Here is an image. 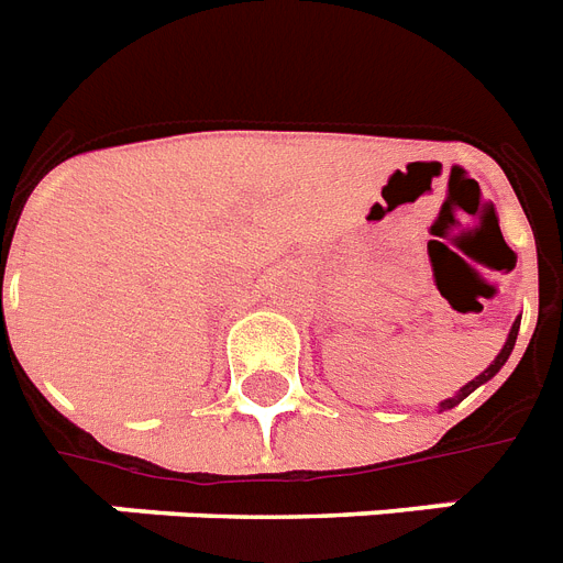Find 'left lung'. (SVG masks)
I'll return each instance as SVG.
<instances>
[{
    "label": "left lung",
    "instance_id": "left-lung-1",
    "mask_svg": "<svg viewBox=\"0 0 563 563\" xmlns=\"http://www.w3.org/2000/svg\"><path fill=\"white\" fill-rule=\"evenodd\" d=\"M518 329H520V318H518V321H515V323H511V329H509V338H506L504 350H500V353H497V358L492 361V364H488V367L483 369V373H479L477 378H472V382H468V385H465V387H460V390H456V396H451V399L440 401V410H451V408H456V405H460V401H463L465 396H472V393L477 390L479 385H486L488 378H495L497 373H500V367H504L506 361H509L511 350H515V341H518Z\"/></svg>",
    "mask_w": 563,
    "mask_h": 563
}]
</instances>
